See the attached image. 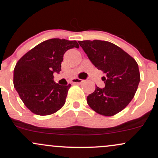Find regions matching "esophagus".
<instances>
[{"label":"esophagus","mask_w":158,"mask_h":158,"mask_svg":"<svg viewBox=\"0 0 158 158\" xmlns=\"http://www.w3.org/2000/svg\"><path fill=\"white\" fill-rule=\"evenodd\" d=\"M83 82H84V81L79 78H74L72 80V84H81V83Z\"/></svg>","instance_id":"obj_1"}]
</instances>
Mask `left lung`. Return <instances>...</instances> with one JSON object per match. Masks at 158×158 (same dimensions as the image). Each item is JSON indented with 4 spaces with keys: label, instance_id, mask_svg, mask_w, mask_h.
I'll list each match as a JSON object with an SVG mask.
<instances>
[{
    "label": "left lung",
    "instance_id": "1",
    "mask_svg": "<svg viewBox=\"0 0 158 158\" xmlns=\"http://www.w3.org/2000/svg\"><path fill=\"white\" fill-rule=\"evenodd\" d=\"M80 46L92 63L105 73V86L95 90L86 98L90 107L103 116L119 113L134 98L140 81L136 60L121 48L107 41H79Z\"/></svg>",
    "mask_w": 158,
    "mask_h": 158
}]
</instances>
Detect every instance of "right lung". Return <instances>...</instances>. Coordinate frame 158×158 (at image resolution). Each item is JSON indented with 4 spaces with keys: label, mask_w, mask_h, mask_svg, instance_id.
Segmentation results:
<instances>
[{
    "label": "right lung",
    "mask_w": 158,
    "mask_h": 158,
    "mask_svg": "<svg viewBox=\"0 0 158 158\" xmlns=\"http://www.w3.org/2000/svg\"><path fill=\"white\" fill-rule=\"evenodd\" d=\"M74 47L79 48L76 41L51 39L35 46L18 61L14 87L32 113L47 116L64 105L71 84H56L54 73H60L65 51Z\"/></svg>",
    "instance_id": "obj_1"
}]
</instances>
